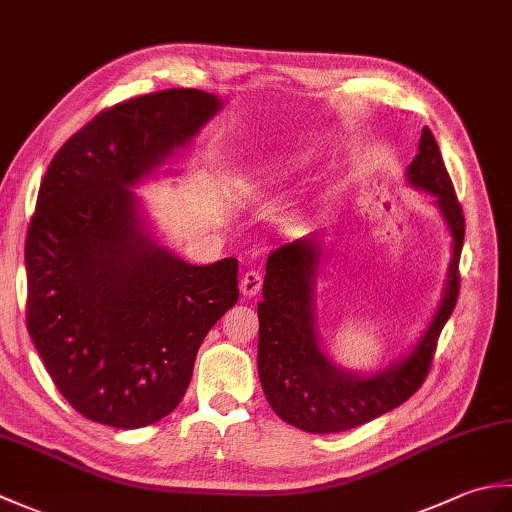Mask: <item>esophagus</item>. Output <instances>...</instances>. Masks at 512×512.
Listing matches in <instances>:
<instances>
[{"label": "esophagus", "instance_id": "esophagus-1", "mask_svg": "<svg viewBox=\"0 0 512 512\" xmlns=\"http://www.w3.org/2000/svg\"><path fill=\"white\" fill-rule=\"evenodd\" d=\"M264 286V277L259 270H246L242 281H239V290H242L244 297H253Z\"/></svg>", "mask_w": 512, "mask_h": 512}]
</instances>
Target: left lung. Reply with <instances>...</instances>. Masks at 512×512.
Wrapping results in <instances>:
<instances>
[{"mask_svg":"<svg viewBox=\"0 0 512 512\" xmlns=\"http://www.w3.org/2000/svg\"><path fill=\"white\" fill-rule=\"evenodd\" d=\"M407 178L413 187L427 189L438 198L453 235V259L438 314L402 363L369 378L332 365L314 332L312 286L321 246L297 239L268 255L264 301L257 306L259 380L277 416L301 431L336 433L361 427L402 405L427 380L440 332L460 295L464 244L462 204L429 127L422 129L418 156L409 165Z\"/></svg>","mask_w":512,"mask_h":512,"instance_id":"obj_1","label":"left lung"}]
</instances>
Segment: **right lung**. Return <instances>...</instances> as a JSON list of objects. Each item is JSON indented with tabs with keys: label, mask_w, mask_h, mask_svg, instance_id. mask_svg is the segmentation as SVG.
I'll use <instances>...</instances> for the list:
<instances>
[{
	"label": "right lung",
	"mask_w": 512,
	"mask_h": 512,
	"mask_svg": "<svg viewBox=\"0 0 512 512\" xmlns=\"http://www.w3.org/2000/svg\"><path fill=\"white\" fill-rule=\"evenodd\" d=\"M173 88L96 114L41 180L26 237V325L52 383L88 420L154 424L180 405L204 336L239 299L237 259L191 266L145 233L127 187L220 110Z\"/></svg>",
	"instance_id": "obj_1"
}]
</instances>
